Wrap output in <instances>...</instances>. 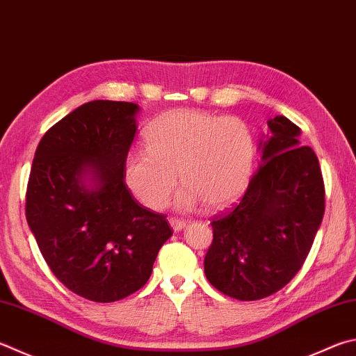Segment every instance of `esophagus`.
<instances>
[{
    "label": "esophagus",
    "instance_id": "1",
    "mask_svg": "<svg viewBox=\"0 0 356 356\" xmlns=\"http://www.w3.org/2000/svg\"><path fill=\"white\" fill-rule=\"evenodd\" d=\"M170 224H171V227H172L174 232H180L182 229H185V225H186V222L180 221V219H171Z\"/></svg>",
    "mask_w": 356,
    "mask_h": 356
}]
</instances>
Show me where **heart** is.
Wrapping results in <instances>:
<instances>
[{"label":"heart","mask_w":356,"mask_h":356,"mask_svg":"<svg viewBox=\"0 0 356 356\" xmlns=\"http://www.w3.org/2000/svg\"><path fill=\"white\" fill-rule=\"evenodd\" d=\"M147 151H134L124 161L126 184L151 210L166 205L179 180V210L204 204L218 211L248 188L255 161V140L248 122L196 108L168 112L146 132Z\"/></svg>","instance_id":"obj_1"}]
</instances>
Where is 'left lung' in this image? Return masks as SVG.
Listing matches in <instances>:
<instances>
[{
    "label": "left lung",
    "instance_id": "1",
    "mask_svg": "<svg viewBox=\"0 0 356 356\" xmlns=\"http://www.w3.org/2000/svg\"><path fill=\"white\" fill-rule=\"evenodd\" d=\"M268 127L258 141V170L240 204L211 222L204 260L207 280L238 300L264 299L291 282L325 210L319 160L300 146V129L283 115Z\"/></svg>",
    "mask_w": 356,
    "mask_h": 356
}]
</instances>
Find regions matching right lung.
Listing matches in <instances>:
<instances>
[{
    "label": "right lung",
    "mask_w": 356,
    "mask_h": 356,
    "mask_svg": "<svg viewBox=\"0 0 356 356\" xmlns=\"http://www.w3.org/2000/svg\"><path fill=\"white\" fill-rule=\"evenodd\" d=\"M138 104L90 101L49 129L37 146L26 219L63 285L93 302H116L149 280L166 218L134 199L124 161Z\"/></svg>",
    "instance_id": "1"
}]
</instances>
